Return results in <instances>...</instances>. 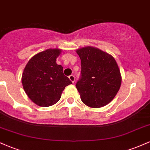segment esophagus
I'll return each instance as SVG.
<instances>
[{"label":"esophagus","instance_id":"obj_1","mask_svg":"<svg viewBox=\"0 0 150 150\" xmlns=\"http://www.w3.org/2000/svg\"><path fill=\"white\" fill-rule=\"evenodd\" d=\"M69 79H70V80L72 82H75V76H74L73 75H70L69 76Z\"/></svg>","mask_w":150,"mask_h":150}]
</instances>
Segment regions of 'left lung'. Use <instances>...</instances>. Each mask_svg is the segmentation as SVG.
Returning a JSON list of instances; mask_svg holds the SVG:
<instances>
[{
  "mask_svg": "<svg viewBox=\"0 0 150 150\" xmlns=\"http://www.w3.org/2000/svg\"><path fill=\"white\" fill-rule=\"evenodd\" d=\"M81 60V77L76 84L81 100L92 108L107 105L116 97L121 75L116 60L109 53L88 46L76 50Z\"/></svg>",
  "mask_w": 150,
  "mask_h": 150,
  "instance_id": "obj_1",
  "label": "left lung"
}]
</instances>
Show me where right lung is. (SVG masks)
Listing matches in <instances>:
<instances>
[{
  "instance_id": "obj_1",
  "label": "right lung",
  "mask_w": 150,
  "mask_h": 150,
  "mask_svg": "<svg viewBox=\"0 0 150 150\" xmlns=\"http://www.w3.org/2000/svg\"><path fill=\"white\" fill-rule=\"evenodd\" d=\"M61 49H49L34 55L23 70L22 83L28 97L42 107L52 106L61 99L66 86L72 84L56 63Z\"/></svg>"
}]
</instances>
